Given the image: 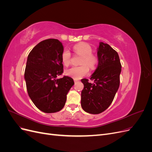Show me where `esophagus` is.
<instances>
[{"instance_id":"esophagus-1","label":"esophagus","mask_w":152,"mask_h":152,"mask_svg":"<svg viewBox=\"0 0 152 152\" xmlns=\"http://www.w3.org/2000/svg\"><path fill=\"white\" fill-rule=\"evenodd\" d=\"M74 82H75V84H76L77 82H78V80H74Z\"/></svg>"}]
</instances>
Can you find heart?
<instances>
[{
  "label": "heart",
  "mask_w": 152,
  "mask_h": 152,
  "mask_svg": "<svg viewBox=\"0 0 152 152\" xmlns=\"http://www.w3.org/2000/svg\"><path fill=\"white\" fill-rule=\"evenodd\" d=\"M73 51L76 55L81 56L80 66H73L65 71L66 75L74 79H80L82 77L88 74L89 69H94L98 64V58L92 53L93 49L89 44L85 42H80L73 45ZM72 55L70 50H64L61 54V61L65 66L70 65Z\"/></svg>",
  "instance_id": "1"
}]
</instances>
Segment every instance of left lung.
Segmentation results:
<instances>
[{
  "mask_svg": "<svg viewBox=\"0 0 152 152\" xmlns=\"http://www.w3.org/2000/svg\"><path fill=\"white\" fill-rule=\"evenodd\" d=\"M98 65L90 79H82L81 107L85 112L99 114L111 104L120 85L122 65L118 54L108 44L99 42Z\"/></svg>",
  "mask_w": 152,
  "mask_h": 152,
  "instance_id": "1",
  "label": "left lung"
}]
</instances>
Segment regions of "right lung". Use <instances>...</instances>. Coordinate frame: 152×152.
<instances>
[{
  "instance_id": "right-lung-1",
  "label": "right lung",
  "mask_w": 152,
  "mask_h": 152,
  "mask_svg": "<svg viewBox=\"0 0 152 152\" xmlns=\"http://www.w3.org/2000/svg\"><path fill=\"white\" fill-rule=\"evenodd\" d=\"M62 43L49 39L39 43L29 53L25 71L26 89L36 107L45 113L60 111L74 84L72 78L57 77L63 73Z\"/></svg>"
}]
</instances>
